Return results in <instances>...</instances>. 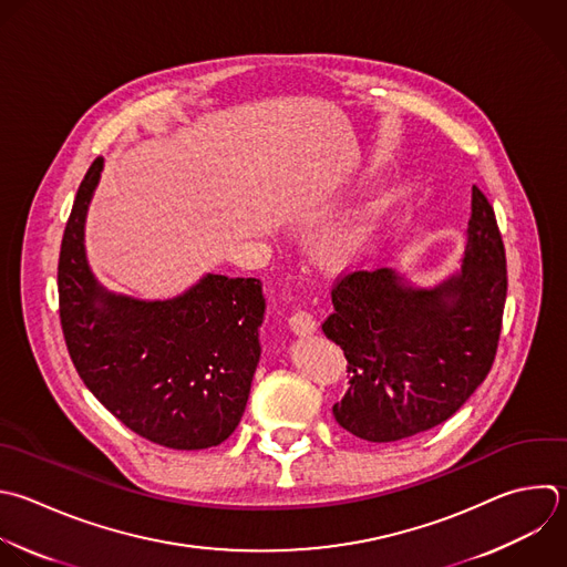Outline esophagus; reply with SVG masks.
<instances>
[{
	"mask_svg": "<svg viewBox=\"0 0 567 567\" xmlns=\"http://www.w3.org/2000/svg\"><path fill=\"white\" fill-rule=\"evenodd\" d=\"M288 326H290V330H292L295 334L306 337V334H312V332L317 330V319H315L310 312H306V310H297V312L288 319Z\"/></svg>",
	"mask_w": 567,
	"mask_h": 567,
	"instance_id": "esophagus-1",
	"label": "esophagus"
}]
</instances>
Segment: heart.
<instances>
[{
    "mask_svg": "<svg viewBox=\"0 0 567 567\" xmlns=\"http://www.w3.org/2000/svg\"><path fill=\"white\" fill-rule=\"evenodd\" d=\"M381 219V210L379 208H363L359 213H354L350 219H346L332 235L330 239V255L334 259H350L357 252H361L365 248V244L370 241L377 224Z\"/></svg>",
    "mask_w": 567,
    "mask_h": 567,
    "instance_id": "b5f03b06",
    "label": "heart"
}]
</instances>
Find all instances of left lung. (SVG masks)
I'll use <instances>...</instances> for the list:
<instances>
[{
    "instance_id": "left-lung-1",
    "label": "left lung",
    "mask_w": 567,
    "mask_h": 567,
    "mask_svg": "<svg viewBox=\"0 0 567 567\" xmlns=\"http://www.w3.org/2000/svg\"><path fill=\"white\" fill-rule=\"evenodd\" d=\"M505 295V248L476 186L463 261L447 279L421 288L390 268L341 277L321 326L350 372L332 405L337 423L363 441L392 443L450 419L492 368Z\"/></svg>"
}]
</instances>
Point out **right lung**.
<instances>
[{
    "mask_svg": "<svg viewBox=\"0 0 567 567\" xmlns=\"http://www.w3.org/2000/svg\"><path fill=\"white\" fill-rule=\"evenodd\" d=\"M102 171L97 157L60 252V319L71 359L100 403L140 436L173 450L219 445L241 421L261 357V281L208 272L164 301L106 290L84 246Z\"/></svg>",
    "mask_w": 567,
    "mask_h": 567,
    "instance_id": "add662e5",
    "label": "right lung"
}]
</instances>
